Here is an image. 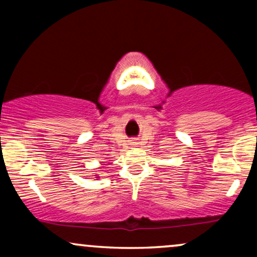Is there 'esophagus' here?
<instances>
[{
  "instance_id": "1",
  "label": "esophagus",
  "mask_w": 257,
  "mask_h": 257,
  "mask_svg": "<svg viewBox=\"0 0 257 257\" xmlns=\"http://www.w3.org/2000/svg\"><path fill=\"white\" fill-rule=\"evenodd\" d=\"M131 145L136 146V145H138V143H137V142H132V143H131Z\"/></svg>"
}]
</instances>
